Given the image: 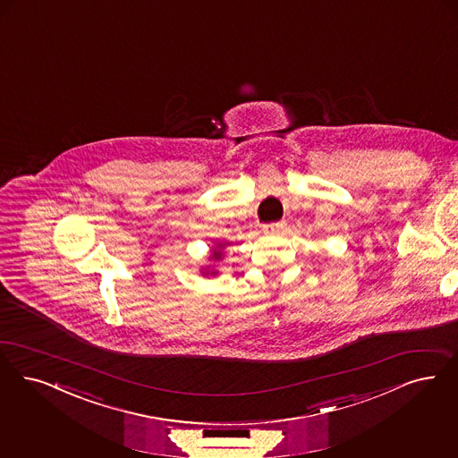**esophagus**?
I'll list each match as a JSON object with an SVG mask.
<instances>
[{"mask_svg": "<svg viewBox=\"0 0 458 458\" xmlns=\"http://www.w3.org/2000/svg\"><path fill=\"white\" fill-rule=\"evenodd\" d=\"M284 221H274V223H267V225H264L262 226V230L266 232V233H276V232H281L283 228H284Z\"/></svg>", "mask_w": 458, "mask_h": 458, "instance_id": "34e87169", "label": "esophagus"}]
</instances>
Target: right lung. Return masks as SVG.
Listing matches in <instances>:
<instances>
[{
    "instance_id": "right-lung-1",
    "label": "right lung",
    "mask_w": 458,
    "mask_h": 458,
    "mask_svg": "<svg viewBox=\"0 0 458 458\" xmlns=\"http://www.w3.org/2000/svg\"><path fill=\"white\" fill-rule=\"evenodd\" d=\"M221 257V245H218V247H216V249H215V252H213V259H220ZM206 274H211V276H213V274H216V272H215V270H211V272H206Z\"/></svg>"
}]
</instances>
